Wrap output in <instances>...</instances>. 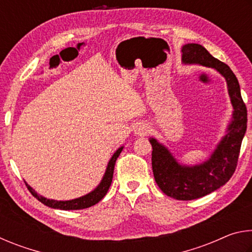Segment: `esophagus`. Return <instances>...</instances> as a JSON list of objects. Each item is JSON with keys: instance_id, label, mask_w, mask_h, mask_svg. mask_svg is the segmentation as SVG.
<instances>
[{"instance_id": "obj_1", "label": "esophagus", "mask_w": 252, "mask_h": 252, "mask_svg": "<svg viewBox=\"0 0 252 252\" xmlns=\"http://www.w3.org/2000/svg\"><path fill=\"white\" fill-rule=\"evenodd\" d=\"M135 133L136 134H140V135H144V134H147L148 133V127L147 126H140L138 129L135 130Z\"/></svg>"}]
</instances>
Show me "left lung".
<instances>
[{
  "label": "left lung",
  "instance_id": "left-lung-1",
  "mask_svg": "<svg viewBox=\"0 0 252 252\" xmlns=\"http://www.w3.org/2000/svg\"><path fill=\"white\" fill-rule=\"evenodd\" d=\"M186 63H198L215 67L227 81L229 95L233 105V120L210 159L195 167H183L167 149L150 139L152 146V171L157 185L169 197L177 200L201 198L227 183L236 171L241 142L247 130V106L241 97L240 85L231 69L213 58L202 45L191 43L182 48Z\"/></svg>",
  "mask_w": 252,
  "mask_h": 252
}]
</instances>
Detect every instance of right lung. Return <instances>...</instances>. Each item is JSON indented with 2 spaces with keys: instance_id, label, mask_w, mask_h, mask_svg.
I'll list each match as a JSON object with an SVG mask.
<instances>
[{
  "instance_id": "1",
  "label": "right lung",
  "mask_w": 252,
  "mask_h": 252,
  "mask_svg": "<svg viewBox=\"0 0 252 252\" xmlns=\"http://www.w3.org/2000/svg\"><path fill=\"white\" fill-rule=\"evenodd\" d=\"M122 149H123L122 147L119 148L117 152L113 155V157L111 158V160L109 161L108 168H106L104 177H103V179H102L100 185L97 186L96 189L87 195H83V197H81V198L70 200V201H57V200H50V199H46V198L41 197V195L37 194L35 191H34L32 188L28 185L27 182H25V185H27L29 191L32 193L34 198H36L40 202H42L43 204H45V206H48L50 208L61 209V210H80V209L92 207V206H94L95 203L101 201L102 198H103L106 194V192H108L109 188L111 186V182H112L114 165H116V161L118 159V157L120 156Z\"/></svg>"
}]
</instances>
